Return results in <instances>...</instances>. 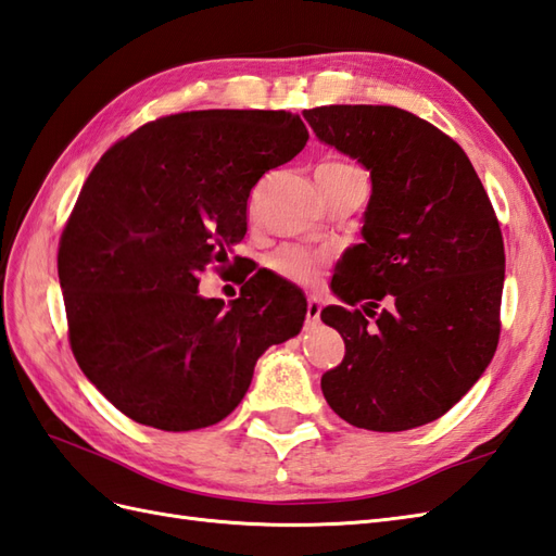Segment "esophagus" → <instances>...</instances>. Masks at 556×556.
<instances>
[{
  "mask_svg": "<svg viewBox=\"0 0 556 556\" xmlns=\"http://www.w3.org/2000/svg\"><path fill=\"white\" fill-rule=\"evenodd\" d=\"M321 315V303L315 299V295H309L307 299V313H305V321L307 325H317Z\"/></svg>",
  "mask_w": 556,
  "mask_h": 556,
  "instance_id": "34e87169",
  "label": "esophagus"
}]
</instances>
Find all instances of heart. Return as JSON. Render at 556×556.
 <instances>
[{"label":"heart","mask_w":556,"mask_h":556,"mask_svg":"<svg viewBox=\"0 0 556 556\" xmlns=\"http://www.w3.org/2000/svg\"><path fill=\"white\" fill-rule=\"evenodd\" d=\"M355 170H357V167L351 165V163L325 161V163H319L315 175L339 177V175H348V173H355ZM269 267H273L277 275L287 277L291 281L309 283V281H315L321 273V257L305 251V249H299V247H283L277 253L269 255Z\"/></svg>","instance_id":"b5f03b06"}]
</instances>
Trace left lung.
Here are the masks:
<instances>
[{
    "instance_id": "1",
    "label": "left lung",
    "mask_w": 556,
    "mask_h": 556,
    "mask_svg": "<svg viewBox=\"0 0 556 556\" xmlns=\"http://www.w3.org/2000/svg\"><path fill=\"white\" fill-rule=\"evenodd\" d=\"M303 118L371 177L363 243L331 279L345 305L321 309L345 341L321 393L357 429H417L459 403L495 355L505 243L493 203L457 141L415 113L357 103Z\"/></svg>"
}]
</instances>
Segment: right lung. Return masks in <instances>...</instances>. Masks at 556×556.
<instances>
[{"mask_svg":"<svg viewBox=\"0 0 556 556\" xmlns=\"http://www.w3.org/2000/svg\"><path fill=\"white\" fill-rule=\"evenodd\" d=\"M305 141L289 111H189L141 125L89 173L59 281L77 365L125 417L161 431L223 421L257 357L301 331L293 283L257 273L225 307L199 295V275L229 265L251 189Z\"/></svg>","mask_w":556,"mask_h":556,"instance_id":"obj_1","label":"right lung"}]
</instances>
